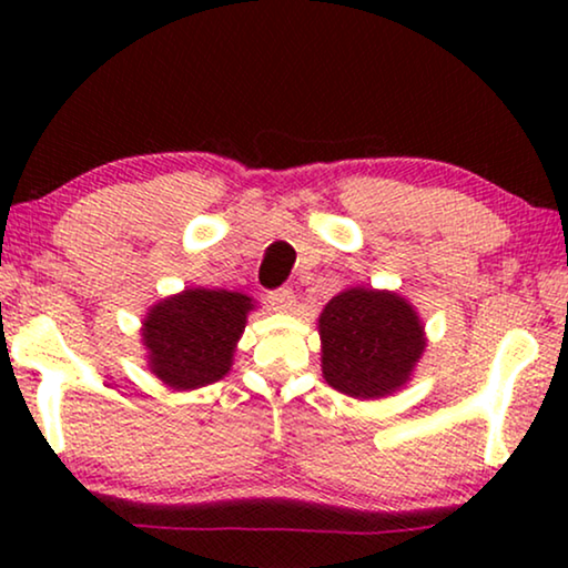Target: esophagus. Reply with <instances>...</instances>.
Returning a JSON list of instances; mask_svg holds the SVG:
<instances>
[{
  "label": "esophagus",
  "mask_w": 568,
  "mask_h": 568,
  "mask_svg": "<svg viewBox=\"0 0 568 568\" xmlns=\"http://www.w3.org/2000/svg\"><path fill=\"white\" fill-rule=\"evenodd\" d=\"M268 305L278 310V313H290V310L294 307V302H297V297H294V292L290 290V286H282V290H274L268 292Z\"/></svg>",
  "instance_id": "1"
}]
</instances>
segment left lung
<instances>
[{
  "label": "left lung",
  "instance_id": "1",
  "mask_svg": "<svg viewBox=\"0 0 568 568\" xmlns=\"http://www.w3.org/2000/svg\"><path fill=\"white\" fill-rule=\"evenodd\" d=\"M323 375L354 398H383L406 383L424 352V328L406 300L390 292H341L321 313Z\"/></svg>",
  "mask_w": 568,
  "mask_h": 568
}]
</instances>
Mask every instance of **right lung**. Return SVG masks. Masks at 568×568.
I'll list each match as a JSON object with an SVG mask.
<instances>
[{
	"label": "right lung",
	"mask_w": 568,
	"mask_h": 568,
	"mask_svg": "<svg viewBox=\"0 0 568 568\" xmlns=\"http://www.w3.org/2000/svg\"><path fill=\"white\" fill-rule=\"evenodd\" d=\"M251 307V297L224 290H185L154 305L144 321L154 375L175 390L227 375Z\"/></svg>",
	"instance_id": "right-lung-1"
}]
</instances>
